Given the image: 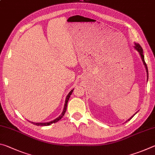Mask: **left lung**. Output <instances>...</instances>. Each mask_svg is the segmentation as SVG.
Returning a JSON list of instances; mask_svg holds the SVG:
<instances>
[{"label":"left lung","mask_w":155,"mask_h":155,"mask_svg":"<svg viewBox=\"0 0 155 155\" xmlns=\"http://www.w3.org/2000/svg\"><path fill=\"white\" fill-rule=\"evenodd\" d=\"M134 48H135V49L136 50V51H137V52H139V54H140V57H141V60H142V61H143V65H144V66H145V68H146V72H147V78H148V67H147V65H146V62H145V60H144V55H143V49H142V48H141V46L140 45V44H137V43H135V46H134ZM147 81H148V79H147ZM138 111H137L135 113V114L133 115V116H131L129 119H128L127 121H129V120H130V119H132V117L134 116V115L137 114Z\"/></svg>","instance_id":"1"}]
</instances>
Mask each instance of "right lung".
I'll list each match as a JSON object with an SVG mask.
<instances>
[{
    "instance_id": "add662e5",
    "label": "right lung",
    "mask_w": 155,
    "mask_h": 155,
    "mask_svg": "<svg viewBox=\"0 0 155 155\" xmlns=\"http://www.w3.org/2000/svg\"><path fill=\"white\" fill-rule=\"evenodd\" d=\"M73 90H74V89L73 90H72L71 91H70L69 94H68L67 96H66V98H65V104H64V110H63V111L61 113V114L59 115V116L58 117H57L56 119H54V120H52V121H51V122H38V123H35V122H31L29 121L30 122L32 123V124H35V125H37V126H49L51 125V124H52V123H55L57 122H58L59 120H61L63 116H64L65 111H66V109H67V105H68V101H69V98L70 97V95H71Z\"/></svg>"
}]
</instances>
